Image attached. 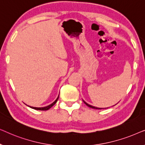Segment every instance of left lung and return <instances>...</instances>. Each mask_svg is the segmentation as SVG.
<instances>
[{"mask_svg": "<svg viewBox=\"0 0 145 145\" xmlns=\"http://www.w3.org/2000/svg\"><path fill=\"white\" fill-rule=\"evenodd\" d=\"M83 102H84V103L87 106H88V107H90V108H93V109H99V110H100V109H106V108H96V107H94V106H90V105H89V104H87V103H86L84 102V101H83Z\"/></svg>", "mask_w": 145, "mask_h": 145, "instance_id": "1", "label": "left lung"}]
</instances>
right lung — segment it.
Instances as JSON below:
<instances>
[{"label":"right lung","mask_w":145,"mask_h":145,"mask_svg":"<svg viewBox=\"0 0 145 145\" xmlns=\"http://www.w3.org/2000/svg\"><path fill=\"white\" fill-rule=\"evenodd\" d=\"M58 99H59V97L56 99V100H55L53 103H52V104H51V105H49V106H48L44 107V108H33V107H30V108L34 109V110H43V111H44V110H48L49 109H50L51 107H52L53 106H54V105L56 104V102H57V100H58Z\"/></svg>","instance_id":"right-lung-1"}]
</instances>
